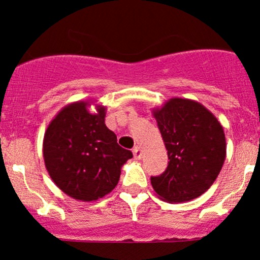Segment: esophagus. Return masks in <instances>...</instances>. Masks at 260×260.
I'll list each match as a JSON object with an SVG mask.
<instances>
[{
	"instance_id": "34e87169",
	"label": "esophagus",
	"mask_w": 260,
	"mask_h": 260,
	"mask_svg": "<svg viewBox=\"0 0 260 260\" xmlns=\"http://www.w3.org/2000/svg\"><path fill=\"white\" fill-rule=\"evenodd\" d=\"M142 149H140V147H136L133 149V155H134V159L139 160L142 159Z\"/></svg>"
}]
</instances>
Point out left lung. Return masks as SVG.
Here are the masks:
<instances>
[{"label":"left lung","mask_w":260,"mask_h":260,"mask_svg":"<svg viewBox=\"0 0 260 260\" xmlns=\"http://www.w3.org/2000/svg\"><path fill=\"white\" fill-rule=\"evenodd\" d=\"M169 165L151 177L156 196L168 203H183L207 192L226 157L223 128L205 106L194 100L172 98L153 110Z\"/></svg>","instance_id":"obj_1"}]
</instances>
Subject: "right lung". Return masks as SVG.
Instances as JSON below:
<instances>
[{"label": "right lung", "instance_id": "add662e5", "mask_svg": "<svg viewBox=\"0 0 260 260\" xmlns=\"http://www.w3.org/2000/svg\"><path fill=\"white\" fill-rule=\"evenodd\" d=\"M89 101L68 104L50 122L44 136L45 166L51 180L73 199L92 202L117 186L121 168L132 159L105 124L106 107Z\"/></svg>", "mask_w": 260, "mask_h": 260}]
</instances>
